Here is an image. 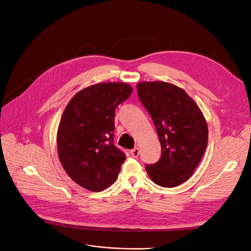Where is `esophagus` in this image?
<instances>
[{"mask_svg":"<svg viewBox=\"0 0 251 251\" xmlns=\"http://www.w3.org/2000/svg\"><path fill=\"white\" fill-rule=\"evenodd\" d=\"M130 153H131V155H132L133 157H137V156L139 155V149H138V148H135V149H133V150H131V151H130Z\"/></svg>","mask_w":251,"mask_h":251,"instance_id":"esophagus-1","label":"esophagus"}]
</instances>
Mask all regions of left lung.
<instances>
[{
    "mask_svg": "<svg viewBox=\"0 0 251 251\" xmlns=\"http://www.w3.org/2000/svg\"><path fill=\"white\" fill-rule=\"evenodd\" d=\"M136 87L162 147L161 159L147 165V172L159 186H178L191 177L204 154L208 137L205 119L186 91L174 84L144 81Z\"/></svg>",
    "mask_w": 251,
    "mask_h": 251,
    "instance_id": "left-lung-1",
    "label": "left lung"
}]
</instances>
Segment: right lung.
Here are the masks:
<instances>
[{
	"instance_id": "right-lung-1",
	"label": "right lung",
	"mask_w": 251,
	"mask_h": 251,
	"mask_svg": "<svg viewBox=\"0 0 251 251\" xmlns=\"http://www.w3.org/2000/svg\"><path fill=\"white\" fill-rule=\"evenodd\" d=\"M132 87L124 82L99 83L76 94L58 128L60 162L78 185L100 192L115 182L125 153L114 144L115 110Z\"/></svg>"
}]
</instances>
